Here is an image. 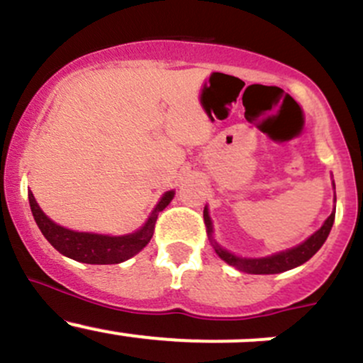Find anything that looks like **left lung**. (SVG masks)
I'll list each match as a JSON object with an SVG mask.
<instances>
[{"label": "left lung", "mask_w": 363, "mask_h": 363, "mask_svg": "<svg viewBox=\"0 0 363 363\" xmlns=\"http://www.w3.org/2000/svg\"><path fill=\"white\" fill-rule=\"evenodd\" d=\"M334 218H335V212H332V214L327 218V221L323 223V226H321L316 233H313L306 242L300 244V246L294 247V250L277 252V255L267 256V258H255V259L239 258V256L232 255V252L221 250L218 244H214V250L219 255V258H223L228 265L235 267V269L242 270V272L279 274V272H284V270H290V269H295V267L302 265V263H306L307 259L313 258V255H316V251L323 246L328 233H330L332 225H334ZM203 221H205V226H207V233L211 235L212 223L207 214V208L203 211Z\"/></svg>", "instance_id": "left-lung-1"}]
</instances>
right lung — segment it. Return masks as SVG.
<instances>
[{"instance_id": "1", "label": "right lung", "mask_w": 363, "mask_h": 363, "mask_svg": "<svg viewBox=\"0 0 363 363\" xmlns=\"http://www.w3.org/2000/svg\"><path fill=\"white\" fill-rule=\"evenodd\" d=\"M28 199L29 207H31L33 212V218H35L40 232H42L43 237L52 244L54 250H57L61 255L68 256V258L77 259V262L91 263V265H111V263H121L124 262V259L131 258V256H135L138 251L144 250V247L147 246L152 233H155L158 212L163 211V208L170 203V200L174 199V191L164 193L161 202L156 205L151 218L145 223V226H142L138 232L121 237L73 232V230L63 228V226L56 225V223L50 221V219L43 214L31 191L28 193Z\"/></svg>"}]
</instances>
